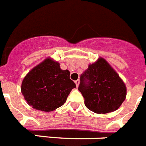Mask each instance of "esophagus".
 I'll list each match as a JSON object with an SVG mask.
<instances>
[{"label": "esophagus", "instance_id": "esophagus-1", "mask_svg": "<svg viewBox=\"0 0 146 146\" xmlns=\"http://www.w3.org/2000/svg\"><path fill=\"white\" fill-rule=\"evenodd\" d=\"M75 83L76 84V87H79V83H80V80H79V79H77L76 81H75Z\"/></svg>", "mask_w": 146, "mask_h": 146}]
</instances>
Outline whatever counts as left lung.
I'll return each instance as SVG.
<instances>
[{
	"instance_id": "left-lung-1",
	"label": "left lung",
	"mask_w": 146,
	"mask_h": 146,
	"mask_svg": "<svg viewBox=\"0 0 146 146\" xmlns=\"http://www.w3.org/2000/svg\"><path fill=\"white\" fill-rule=\"evenodd\" d=\"M79 90L84 98L85 106L99 114L117 111L127 94L124 82L102 57L90 64L81 75Z\"/></svg>"
}]
</instances>
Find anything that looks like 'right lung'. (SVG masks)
I'll use <instances>...</instances> for the list:
<instances>
[{"label": "right lung", "instance_id": "1", "mask_svg": "<svg viewBox=\"0 0 146 146\" xmlns=\"http://www.w3.org/2000/svg\"><path fill=\"white\" fill-rule=\"evenodd\" d=\"M70 71L62 70L60 64L48 57L25 76L21 90L29 106L50 112L65 103L76 84L70 79Z\"/></svg>", "mask_w": 146, "mask_h": 146}]
</instances>
